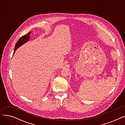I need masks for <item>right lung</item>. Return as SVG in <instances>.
<instances>
[{
  "mask_svg": "<svg viewBox=\"0 0 125 125\" xmlns=\"http://www.w3.org/2000/svg\"><path fill=\"white\" fill-rule=\"evenodd\" d=\"M31 33V32H29L28 33L26 34L23 36H22L20 38L18 41L16 43V45H15V50H14V53H13V55L14 54L15 52L16 51V50L19 48L21 46L22 44H23L24 43H25V42H27L30 38V34Z\"/></svg>",
  "mask_w": 125,
  "mask_h": 125,
  "instance_id": "obj_1",
  "label": "right lung"
}]
</instances>
